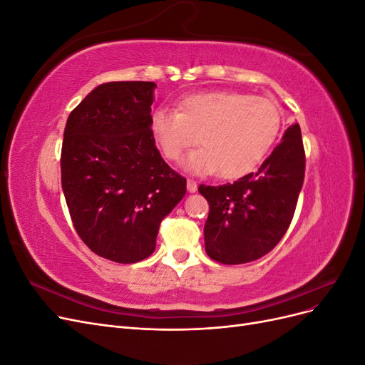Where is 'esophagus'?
<instances>
[{
	"label": "esophagus",
	"instance_id": "1",
	"mask_svg": "<svg viewBox=\"0 0 365 365\" xmlns=\"http://www.w3.org/2000/svg\"><path fill=\"white\" fill-rule=\"evenodd\" d=\"M187 190L190 193H195L197 190V184L195 180H187Z\"/></svg>",
	"mask_w": 365,
	"mask_h": 365
}]
</instances>
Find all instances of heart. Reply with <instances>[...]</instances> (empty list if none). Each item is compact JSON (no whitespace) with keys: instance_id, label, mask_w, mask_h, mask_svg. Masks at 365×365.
<instances>
[{"instance_id":"b5f03b06","label":"heart","mask_w":365,"mask_h":365,"mask_svg":"<svg viewBox=\"0 0 365 365\" xmlns=\"http://www.w3.org/2000/svg\"><path fill=\"white\" fill-rule=\"evenodd\" d=\"M283 126L282 109L269 98L242 93L212 91L182 98L178 109L155 108L149 117L153 140L168 160L202 146L184 161L196 175L219 170L224 180L252 172L268 155Z\"/></svg>"}]
</instances>
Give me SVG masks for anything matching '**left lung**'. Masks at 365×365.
Masks as SVG:
<instances>
[{"label": "left lung", "instance_id": "8db88e82", "mask_svg": "<svg viewBox=\"0 0 365 365\" xmlns=\"http://www.w3.org/2000/svg\"><path fill=\"white\" fill-rule=\"evenodd\" d=\"M300 125L286 129L280 145L257 172L233 184L200 185L210 212L204 225L205 251L224 264H240L268 254L289 228L304 180Z\"/></svg>", "mask_w": 365, "mask_h": 365}]
</instances>
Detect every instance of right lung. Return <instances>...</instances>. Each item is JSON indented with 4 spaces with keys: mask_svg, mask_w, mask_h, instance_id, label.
I'll use <instances>...</instances> for the list:
<instances>
[{
    "mask_svg": "<svg viewBox=\"0 0 365 365\" xmlns=\"http://www.w3.org/2000/svg\"><path fill=\"white\" fill-rule=\"evenodd\" d=\"M153 82H108L63 130L62 190L77 235L97 256L135 263L155 251L161 220L185 195L149 128Z\"/></svg>",
    "mask_w": 365,
    "mask_h": 365,
    "instance_id": "right-lung-1",
    "label": "right lung"
}]
</instances>
